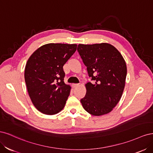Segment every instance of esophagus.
I'll return each mask as SVG.
<instances>
[{"label": "esophagus", "instance_id": "34e87169", "mask_svg": "<svg viewBox=\"0 0 153 153\" xmlns=\"http://www.w3.org/2000/svg\"><path fill=\"white\" fill-rule=\"evenodd\" d=\"M78 86H79V84H72L73 88H75V87H77Z\"/></svg>", "mask_w": 153, "mask_h": 153}]
</instances>
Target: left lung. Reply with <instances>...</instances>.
<instances>
[{
  "label": "left lung",
  "mask_w": 153,
  "mask_h": 153,
  "mask_svg": "<svg viewBox=\"0 0 153 153\" xmlns=\"http://www.w3.org/2000/svg\"><path fill=\"white\" fill-rule=\"evenodd\" d=\"M77 50L94 83L85 85L86 94L80 101L88 113L95 116L108 114L121 100L127 68L118 50L109 43L79 44Z\"/></svg>",
  "instance_id": "1"
}]
</instances>
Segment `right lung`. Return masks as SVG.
I'll use <instances>...</instances> for the list:
<instances>
[{
  "label": "right lung",
  "instance_id": "add662e5",
  "mask_svg": "<svg viewBox=\"0 0 153 153\" xmlns=\"http://www.w3.org/2000/svg\"><path fill=\"white\" fill-rule=\"evenodd\" d=\"M76 47V44H46L27 61L24 73L27 91L32 103L41 113L56 114L65 106L71 86L64 82L63 66Z\"/></svg>",
  "mask_w": 153,
  "mask_h": 153
}]
</instances>
